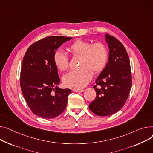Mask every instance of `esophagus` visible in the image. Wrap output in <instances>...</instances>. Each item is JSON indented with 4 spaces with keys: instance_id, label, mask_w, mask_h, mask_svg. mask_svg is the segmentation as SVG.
Segmentation results:
<instances>
[{
    "instance_id": "1",
    "label": "esophagus",
    "mask_w": 153,
    "mask_h": 153,
    "mask_svg": "<svg viewBox=\"0 0 153 153\" xmlns=\"http://www.w3.org/2000/svg\"><path fill=\"white\" fill-rule=\"evenodd\" d=\"M73 91L74 92H83L84 90L83 89H74Z\"/></svg>"
}]
</instances>
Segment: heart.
I'll use <instances>...</instances> for the list:
<instances>
[{
  "instance_id": "obj_1",
  "label": "heart",
  "mask_w": 153,
  "mask_h": 153,
  "mask_svg": "<svg viewBox=\"0 0 153 153\" xmlns=\"http://www.w3.org/2000/svg\"><path fill=\"white\" fill-rule=\"evenodd\" d=\"M67 49L74 56L80 57V68L63 76V82L68 88H84L91 80L93 71L95 74L101 73L108 61V51L105 45L101 42L92 44L87 41L77 39L70 44ZM53 59L56 66L60 70L65 71L68 68V58L62 51L55 52Z\"/></svg>"
}]
</instances>
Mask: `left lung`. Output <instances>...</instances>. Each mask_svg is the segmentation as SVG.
<instances>
[{
    "mask_svg": "<svg viewBox=\"0 0 153 153\" xmlns=\"http://www.w3.org/2000/svg\"><path fill=\"white\" fill-rule=\"evenodd\" d=\"M105 37L109 49V60L96 79V85L93 88L97 96L89 105V109L99 116L111 115L120 111L131 87L130 63L126 50L112 36L106 34Z\"/></svg>",
    "mask_w": 153,
    "mask_h": 153,
    "instance_id": "8db88e82",
    "label": "left lung"
}]
</instances>
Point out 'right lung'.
Instances as JSON below:
<instances>
[{
  "label": "right lung",
  "mask_w": 153,
  "mask_h": 153,
  "mask_svg": "<svg viewBox=\"0 0 153 153\" xmlns=\"http://www.w3.org/2000/svg\"><path fill=\"white\" fill-rule=\"evenodd\" d=\"M71 39L61 36L43 38L31 44L23 57L22 92L33 113L41 118H55L66 108L71 91L57 86L60 78L53 56L63 43Z\"/></svg>",
  "instance_id": "right-lung-1"
}]
</instances>
